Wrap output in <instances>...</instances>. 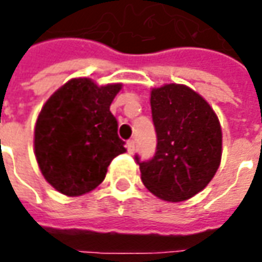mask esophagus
Masks as SVG:
<instances>
[{
	"mask_svg": "<svg viewBox=\"0 0 262 262\" xmlns=\"http://www.w3.org/2000/svg\"><path fill=\"white\" fill-rule=\"evenodd\" d=\"M126 147H127V151H129V154L135 152V147H136L135 140H129V141H127Z\"/></svg>",
	"mask_w": 262,
	"mask_h": 262,
	"instance_id": "1",
	"label": "esophagus"
}]
</instances>
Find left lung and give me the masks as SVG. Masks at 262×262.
<instances>
[{
    "label": "left lung",
    "mask_w": 262,
    "mask_h": 262,
    "mask_svg": "<svg viewBox=\"0 0 262 262\" xmlns=\"http://www.w3.org/2000/svg\"><path fill=\"white\" fill-rule=\"evenodd\" d=\"M157 132L152 159L136 161L149 192L167 202L187 201L214 177L221 162L223 132L209 103L191 88L167 83L151 91Z\"/></svg>",
    "instance_id": "1"
}]
</instances>
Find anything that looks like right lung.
Wrapping results in <instances>:
<instances>
[{
  "label": "right lung",
  "instance_id": "add662e5",
  "mask_svg": "<svg viewBox=\"0 0 262 262\" xmlns=\"http://www.w3.org/2000/svg\"><path fill=\"white\" fill-rule=\"evenodd\" d=\"M122 83L99 86L73 78L43 104L34 130L38 166L63 195L79 196L104 180L114 158L123 154L118 122L110 105Z\"/></svg>",
  "mask_w": 262,
  "mask_h": 262
}]
</instances>
